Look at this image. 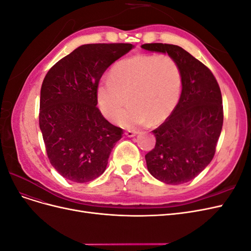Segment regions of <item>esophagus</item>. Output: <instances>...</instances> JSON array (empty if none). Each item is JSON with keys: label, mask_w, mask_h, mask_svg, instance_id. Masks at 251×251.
<instances>
[{"label": "esophagus", "mask_w": 251, "mask_h": 251, "mask_svg": "<svg viewBox=\"0 0 251 251\" xmlns=\"http://www.w3.org/2000/svg\"><path fill=\"white\" fill-rule=\"evenodd\" d=\"M127 137H134V136L137 134V132H135V131H131V130H127V131H126V133H125Z\"/></svg>", "instance_id": "34e87169"}]
</instances>
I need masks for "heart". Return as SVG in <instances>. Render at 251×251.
I'll use <instances>...</instances> for the list:
<instances>
[{
    "instance_id": "obj_1",
    "label": "heart",
    "mask_w": 251,
    "mask_h": 251,
    "mask_svg": "<svg viewBox=\"0 0 251 251\" xmlns=\"http://www.w3.org/2000/svg\"><path fill=\"white\" fill-rule=\"evenodd\" d=\"M181 72L175 60L163 54H139L114 65L109 80L97 88V101L109 120L116 121L126 101L120 123L126 127L150 119L157 124L168 117L178 102Z\"/></svg>"
}]
</instances>
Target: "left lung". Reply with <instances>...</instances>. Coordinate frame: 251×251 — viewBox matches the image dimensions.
Returning <instances> with one entry per match:
<instances>
[{
	"label": "left lung",
	"mask_w": 251,
	"mask_h": 251,
	"mask_svg": "<svg viewBox=\"0 0 251 251\" xmlns=\"http://www.w3.org/2000/svg\"><path fill=\"white\" fill-rule=\"evenodd\" d=\"M153 52L168 53L182 79L180 100L171 115L155 128V148L146 155L148 171L166 184L196 178L210 163L223 126L221 90L214 74L200 60L176 45L144 44Z\"/></svg>",
	"instance_id": "1"
}]
</instances>
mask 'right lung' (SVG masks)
<instances>
[{"label":"right lung","instance_id":"add662e5","mask_svg":"<svg viewBox=\"0 0 251 251\" xmlns=\"http://www.w3.org/2000/svg\"><path fill=\"white\" fill-rule=\"evenodd\" d=\"M132 44H87L53 66L43 80L40 128L51 165L68 180L85 183L103 174L123 128L97 105L104 71Z\"/></svg>","mask_w":251,"mask_h":251}]
</instances>
